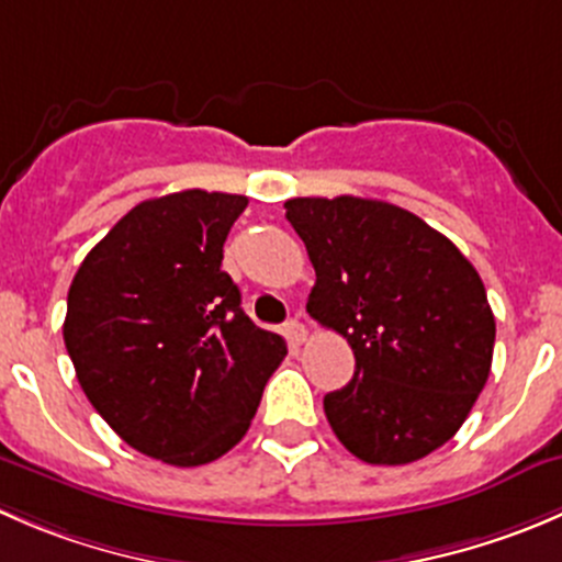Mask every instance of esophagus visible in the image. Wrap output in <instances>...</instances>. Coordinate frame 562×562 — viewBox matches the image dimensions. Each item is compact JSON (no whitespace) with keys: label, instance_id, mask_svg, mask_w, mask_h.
Masks as SVG:
<instances>
[{"label":"esophagus","instance_id":"obj_1","mask_svg":"<svg viewBox=\"0 0 562 562\" xmlns=\"http://www.w3.org/2000/svg\"><path fill=\"white\" fill-rule=\"evenodd\" d=\"M285 337L288 342H291V348H299L304 340H307V329H304V324H299V321L293 318L285 324Z\"/></svg>","mask_w":562,"mask_h":562}]
</instances>
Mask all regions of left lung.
<instances>
[{
	"label": "left lung",
	"mask_w": 562,
	"mask_h": 562,
	"mask_svg": "<svg viewBox=\"0 0 562 562\" xmlns=\"http://www.w3.org/2000/svg\"><path fill=\"white\" fill-rule=\"evenodd\" d=\"M285 216L315 269L307 313L357 359L324 397L331 431L368 464L426 459L464 426L492 370L481 274L450 238L381 200L293 198Z\"/></svg>",
	"instance_id": "obj_1"
}]
</instances>
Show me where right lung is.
Wrapping results in <instances>:
<instances>
[{"instance_id": "add662e5", "label": "right lung", "mask_w": 562, "mask_h": 562, "mask_svg": "<svg viewBox=\"0 0 562 562\" xmlns=\"http://www.w3.org/2000/svg\"><path fill=\"white\" fill-rule=\"evenodd\" d=\"M244 194H165L134 205L87 252L68 291L65 348L112 431L172 467L236 448L288 353L249 321L222 271Z\"/></svg>"}]
</instances>
